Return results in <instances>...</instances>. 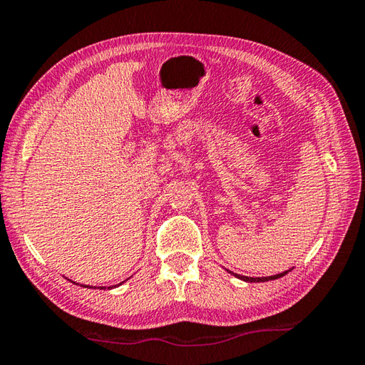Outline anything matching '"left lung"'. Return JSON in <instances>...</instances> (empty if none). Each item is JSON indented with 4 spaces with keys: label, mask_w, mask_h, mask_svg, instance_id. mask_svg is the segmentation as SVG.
Wrapping results in <instances>:
<instances>
[{
    "label": "left lung",
    "mask_w": 365,
    "mask_h": 365,
    "mask_svg": "<svg viewBox=\"0 0 365 365\" xmlns=\"http://www.w3.org/2000/svg\"><path fill=\"white\" fill-rule=\"evenodd\" d=\"M292 270V269H289ZM289 270H285V272H282V274H277V275H270V277H245V275H238V274H233V272H230L232 275H235L237 277V279H240V280H243V282H250V283H259V282H269V280H277V279H280V277H283V275H287Z\"/></svg>",
    "instance_id": "left-lung-1"
}]
</instances>
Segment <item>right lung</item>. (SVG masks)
I'll list each match as a JSON object with an SVG mask.
<instances>
[{
	"label": "right lung",
	"instance_id": "add662e5",
	"mask_svg": "<svg viewBox=\"0 0 365 365\" xmlns=\"http://www.w3.org/2000/svg\"><path fill=\"white\" fill-rule=\"evenodd\" d=\"M122 283H123V282H122ZM114 287H115V285H114ZM85 288H91V287H90V285H86ZM103 288H104V287H103ZM103 288H101V289H103ZM109 288H113V287H109Z\"/></svg>",
	"mask_w": 365,
	"mask_h": 365
}]
</instances>
